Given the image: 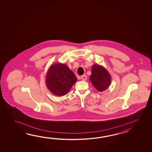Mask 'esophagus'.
<instances>
[{"instance_id":"34e87169","label":"esophagus","mask_w":152,"mask_h":152,"mask_svg":"<svg viewBox=\"0 0 152 152\" xmlns=\"http://www.w3.org/2000/svg\"><path fill=\"white\" fill-rule=\"evenodd\" d=\"M81 79L83 80H86V79H87V76H86V75H82V76L81 77Z\"/></svg>"}]
</instances>
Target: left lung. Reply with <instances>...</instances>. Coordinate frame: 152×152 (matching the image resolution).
Masks as SVG:
<instances>
[{"mask_svg":"<svg viewBox=\"0 0 152 152\" xmlns=\"http://www.w3.org/2000/svg\"><path fill=\"white\" fill-rule=\"evenodd\" d=\"M90 80L94 88L99 92L106 90L110 86L111 77L107 69L101 65L92 66Z\"/></svg>","mask_w":152,"mask_h":152,"instance_id":"8db88e82","label":"left lung"}]
</instances>
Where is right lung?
Segmentation results:
<instances>
[{
    "label": "right lung",
    "instance_id": "right-lung-1",
    "mask_svg": "<svg viewBox=\"0 0 152 152\" xmlns=\"http://www.w3.org/2000/svg\"><path fill=\"white\" fill-rule=\"evenodd\" d=\"M77 80L74 73L65 64H52L45 77V84L49 90L57 96L68 94Z\"/></svg>",
    "mask_w": 152,
    "mask_h": 152
}]
</instances>
